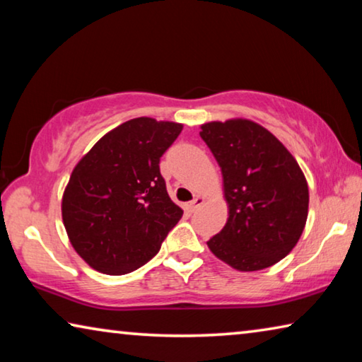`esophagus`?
<instances>
[{"mask_svg":"<svg viewBox=\"0 0 362 362\" xmlns=\"http://www.w3.org/2000/svg\"><path fill=\"white\" fill-rule=\"evenodd\" d=\"M204 203V198L203 196H194V198L189 201V203L187 204V207H188V211L189 212H194L196 209H198V207Z\"/></svg>","mask_w":362,"mask_h":362,"instance_id":"obj_1","label":"esophagus"}]
</instances>
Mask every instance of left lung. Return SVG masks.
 <instances>
[{"instance_id": "8db88e82", "label": "left lung", "mask_w": 362, "mask_h": 362, "mask_svg": "<svg viewBox=\"0 0 362 362\" xmlns=\"http://www.w3.org/2000/svg\"><path fill=\"white\" fill-rule=\"evenodd\" d=\"M201 139L223 177L228 220L207 241L211 252L240 272L278 263L302 236L308 217V183L289 150L249 119L212 121Z\"/></svg>"}]
</instances>
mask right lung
Instances as JSON below:
<instances>
[{"label": "right lung", "mask_w": 362, "mask_h": 362, "mask_svg": "<svg viewBox=\"0 0 362 362\" xmlns=\"http://www.w3.org/2000/svg\"><path fill=\"white\" fill-rule=\"evenodd\" d=\"M182 127L145 116L126 121L73 169L64 225L78 255L97 272L118 276L145 265L182 218L159 173V159Z\"/></svg>", "instance_id": "add662e5"}]
</instances>
